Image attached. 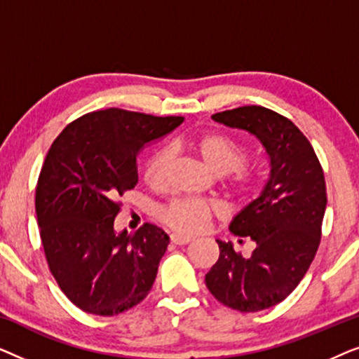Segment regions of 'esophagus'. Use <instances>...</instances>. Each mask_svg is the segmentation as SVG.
Listing matches in <instances>:
<instances>
[{
    "label": "esophagus",
    "instance_id": "obj_1",
    "mask_svg": "<svg viewBox=\"0 0 359 359\" xmlns=\"http://www.w3.org/2000/svg\"><path fill=\"white\" fill-rule=\"evenodd\" d=\"M189 242H191L189 237H183V235H180V233L171 235V243H175V245H188Z\"/></svg>",
    "mask_w": 359,
    "mask_h": 359
}]
</instances>
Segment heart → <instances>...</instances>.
Wrapping results in <instances>:
<instances>
[{"label": "heart", "mask_w": 359, "mask_h": 359, "mask_svg": "<svg viewBox=\"0 0 359 359\" xmlns=\"http://www.w3.org/2000/svg\"><path fill=\"white\" fill-rule=\"evenodd\" d=\"M188 147L204 161L215 175H229V188L238 199H247L257 184V170L243 165L247 149L232 137L209 132L188 142ZM171 161L170 150H156L144 166V181L150 188L160 189L165 186L166 173ZM219 215V208L209 201L198 198H178L160 210V219L176 232L194 235L203 232L210 220Z\"/></svg>", "instance_id": "heart-1"}]
</instances>
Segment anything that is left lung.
I'll use <instances>...</instances> for the list:
<instances>
[{"instance_id":"1","label":"left lung","mask_w":359,"mask_h":359,"mask_svg":"<svg viewBox=\"0 0 359 359\" xmlns=\"http://www.w3.org/2000/svg\"><path fill=\"white\" fill-rule=\"evenodd\" d=\"M212 119L257 137L271 170L262 194L229 227L240 243L253 240L255 250L243 258L232 242L217 240L220 255L205 274V286L235 311H264L297 287L316 257L327 205L323 170L307 137L278 112L243 106Z\"/></svg>"}]
</instances>
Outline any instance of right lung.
<instances>
[{
  "mask_svg": "<svg viewBox=\"0 0 359 359\" xmlns=\"http://www.w3.org/2000/svg\"><path fill=\"white\" fill-rule=\"evenodd\" d=\"M184 117L109 107L68 124L39 175L36 214L50 273L63 294L95 316L111 317L144 301L170 237L144 224L117 233L119 198L139 183L137 156Z\"/></svg>",
  "mask_w": 359,
  "mask_h": 359,
  "instance_id": "obj_1",
  "label": "right lung"
}]
</instances>
